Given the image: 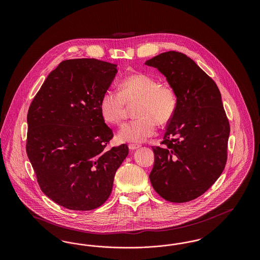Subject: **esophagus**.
<instances>
[{
	"instance_id": "esophagus-1",
	"label": "esophagus",
	"mask_w": 260,
	"mask_h": 260,
	"mask_svg": "<svg viewBox=\"0 0 260 260\" xmlns=\"http://www.w3.org/2000/svg\"><path fill=\"white\" fill-rule=\"evenodd\" d=\"M140 147L139 144H128V148L129 150H136Z\"/></svg>"
}]
</instances>
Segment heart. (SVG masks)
<instances>
[{
    "label": "heart",
    "instance_id": "b5f03b06",
    "mask_svg": "<svg viewBox=\"0 0 260 260\" xmlns=\"http://www.w3.org/2000/svg\"><path fill=\"white\" fill-rule=\"evenodd\" d=\"M177 93L169 84H159L158 80L145 73H135L124 78L119 92L106 90L99 102L103 120L111 124H120L126 106H134L136 119L125 123L118 132L120 142L139 143L156 133L157 123L168 124L177 109Z\"/></svg>",
    "mask_w": 260,
    "mask_h": 260
}]
</instances>
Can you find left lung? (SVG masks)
<instances>
[{
  "label": "left lung",
  "instance_id": "1",
  "mask_svg": "<svg viewBox=\"0 0 260 260\" xmlns=\"http://www.w3.org/2000/svg\"><path fill=\"white\" fill-rule=\"evenodd\" d=\"M177 93V109L161 144L153 146L151 184L161 198L186 203L198 198L222 173L230 124L221 94L209 75L184 53L167 51L149 59Z\"/></svg>",
  "mask_w": 260,
  "mask_h": 260
}]
</instances>
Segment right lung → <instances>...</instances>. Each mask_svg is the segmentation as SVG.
Segmentation results:
<instances>
[{"label": "right lung", "instance_id": "1", "mask_svg": "<svg viewBox=\"0 0 260 260\" xmlns=\"http://www.w3.org/2000/svg\"><path fill=\"white\" fill-rule=\"evenodd\" d=\"M117 65L94 58L62 61L50 72L27 114L26 152L42 191L68 210H91L111 194L128 154L99 110Z\"/></svg>", "mask_w": 260, "mask_h": 260}]
</instances>
